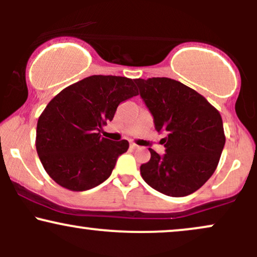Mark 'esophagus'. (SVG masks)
I'll return each instance as SVG.
<instances>
[{
	"label": "esophagus",
	"mask_w": 257,
	"mask_h": 257,
	"mask_svg": "<svg viewBox=\"0 0 257 257\" xmlns=\"http://www.w3.org/2000/svg\"><path fill=\"white\" fill-rule=\"evenodd\" d=\"M131 147H132L133 150H137V149H139V146L137 145V144H134V143H132V144H131Z\"/></svg>",
	"instance_id": "34e87169"
}]
</instances>
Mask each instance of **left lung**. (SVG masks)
Here are the masks:
<instances>
[{
	"label": "left lung",
	"instance_id": "1",
	"mask_svg": "<svg viewBox=\"0 0 257 257\" xmlns=\"http://www.w3.org/2000/svg\"><path fill=\"white\" fill-rule=\"evenodd\" d=\"M166 153L149 149L151 159L140 167L143 179L158 192L185 197L210 179L225 146L220 112L204 96L181 82L167 77L134 79Z\"/></svg>",
	"mask_w": 257,
	"mask_h": 257
}]
</instances>
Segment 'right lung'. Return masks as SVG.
Returning <instances> with one entry per match:
<instances>
[{"label": "right lung", "instance_id": "add662e5", "mask_svg": "<svg viewBox=\"0 0 257 257\" xmlns=\"http://www.w3.org/2000/svg\"><path fill=\"white\" fill-rule=\"evenodd\" d=\"M138 94L132 78L94 75L55 95L36 131V150L47 174L75 192L104 182L129 143L108 140L100 131L113 119L120 102Z\"/></svg>", "mask_w": 257, "mask_h": 257}]
</instances>
